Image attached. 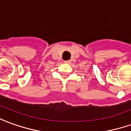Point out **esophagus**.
I'll list each match as a JSON object with an SVG mask.
<instances>
[{
	"label": "esophagus",
	"instance_id": "1",
	"mask_svg": "<svg viewBox=\"0 0 131 131\" xmlns=\"http://www.w3.org/2000/svg\"><path fill=\"white\" fill-rule=\"evenodd\" d=\"M66 62L69 63V64H70V63H71V61H70V60H69V61H66Z\"/></svg>",
	"mask_w": 131,
	"mask_h": 131
}]
</instances>
